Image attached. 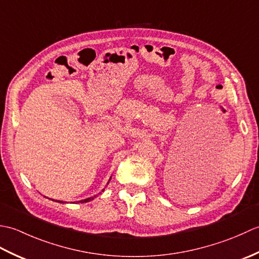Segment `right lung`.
<instances>
[{"mask_svg": "<svg viewBox=\"0 0 259 259\" xmlns=\"http://www.w3.org/2000/svg\"><path fill=\"white\" fill-rule=\"evenodd\" d=\"M93 199V197H91V198H87V199H84V200H80V201H78V202H88V201H90V200H92ZM59 202H63V201H59Z\"/></svg>", "mask_w": 259, "mask_h": 259, "instance_id": "1", "label": "right lung"}]
</instances>
